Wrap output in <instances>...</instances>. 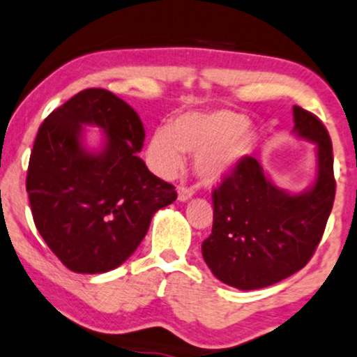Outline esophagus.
I'll list each match as a JSON object with an SVG mask.
<instances>
[{
  "instance_id": "esophagus-1",
  "label": "esophagus",
  "mask_w": 357,
  "mask_h": 357,
  "mask_svg": "<svg viewBox=\"0 0 357 357\" xmlns=\"http://www.w3.org/2000/svg\"><path fill=\"white\" fill-rule=\"evenodd\" d=\"M193 193H195V188L192 187H178V200L185 202L188 199H192Z\"/></svg>"
}]
</instances>
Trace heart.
Here are the masks:
<instances>
[{
  "label": "heart",
  "mask_w": 357,
  "mask_h": 357,
  "mask_svg": "<svg viewBox=\"0 0 357 357\" xmlns=\"http://www.w3.org/2000/svg\"><path fill=\"white\" fill-rule=\"evenodd\" d=\"M245 116L230 111L185 112L169 129L153 132L147 162L162 177H174L185 164V152H195V167L206 178L227 174L252 152L255 134Z\"/></svg>",
  "instance_id": "obj_1"
}]
</instances>
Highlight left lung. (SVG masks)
<instances>
[{"instance_id": "obj_1", "label": "left lung", "mask_w": 357, "mask_h": 357, "mask_svg": "<svg viewBox=\"0 0 357 357\" xmlns=\"http://www.w3.org/2000/svg\"><path fill=\"white\" fill-rule=\"evenodd\" d=\"M293 117L294 134L316 145L311 188L288 193L266 177L257 158L245 157L212 193L213 227L202 255L233 288H266L300 271L326 228L336 193L331 139L314 114L294 105Z\"/></svg>"}]
</instances>
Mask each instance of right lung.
I'll use <instances>...</instances> for the list:
<instances>
[{"instance_id": "1", "label": "right lung", "mask_w": 357, "mask_h": 357, "mask_svg": "<svg viewBox=\"0 0 357 357\" xmlns=\"http://www.w3.org/2000/svg\"><path fill=\"white\" fill-rule=\"evenodd\" d=\"M82 125L106 134L87 151ZM145 130L137 112L105 89H86L44 119L29 157L26 190L34 225L51 252L76 273L111 271L137 250L157 210L177 200L137 153Z\"/></svg>"}]
</instances>
